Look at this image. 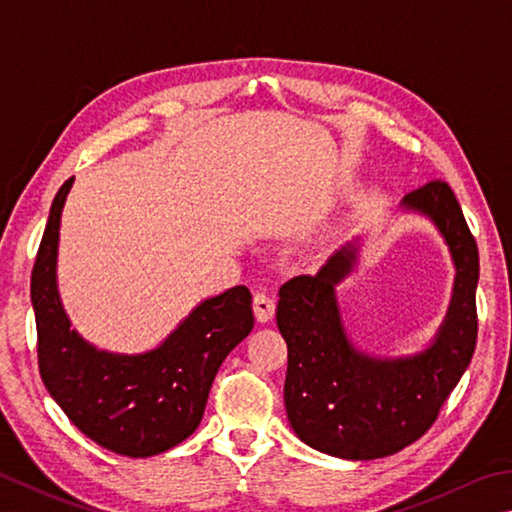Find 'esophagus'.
<instances>
[{"instance_id":"obj_1","label":"esophagus","mask_w":512,"mask_h":512,"mask_svg":"<svg viewBox=\"0 0 512 512\" xmlns=\"http://www.w3.org/2000/svg\"><path fill=\"white\" fill-rule=\"evenodd\" d=\"M253 309H255V318H257L259 322L273 320V315H275V300H273L271 295L257 291L255 297H253Z\"/></svg>"}]
</instances>
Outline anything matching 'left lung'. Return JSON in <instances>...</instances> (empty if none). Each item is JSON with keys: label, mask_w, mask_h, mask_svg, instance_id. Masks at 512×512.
<instances>
[{"label": "left lung", "mask_w": 512, "mask_h": 512, "mask_svg": "<svg viewBox=\"0 0 512 512\" xmlns=\"http://www.w3.org/2000/svg\"><path fill=\"white\" fill-rule=\"evenodd\" d=\"M403 208L434 221L457 268L448 315L425 351L374 358L351 345L336 286L356 264V246L340 248L318 273L280 288L275 318L288 347V421L306 445L331 457L380 459L421 439L475 353L479 250L459 201L436 179L407 194Z\"/></svg>", "instance_id": "obj_1"}]
</instances>
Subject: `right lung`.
<instances>
[{"mask_svg": "<svg viewBox=\"0 0 512 512\" xmlns=\"http://www.w3.org/2000/svg\"><path fill=\"white\" fill-rule=\"evenodd\" d=\"M73 176L51 203L31 273L37 365L46 389L78 430L123 457H154L197 430L221 362L253 331L246 286L203 300L161 347L125 356L100 351L71 329L62 309L60 215Z\"/></svg>", "mask_w": 512, "mask_h": 512, "instance_id": "obj_1", "label": "right lung"}]
</instances>
